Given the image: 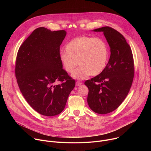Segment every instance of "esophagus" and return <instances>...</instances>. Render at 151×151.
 Segmentation results:
<instances>
[{
    "instance_id": "1",
    "label": "esophagus",
    "mask_w": 151,
    "mask_h": 151,
    "mask_svg": "<svg viewBox=\"0 0 151 151\" xmlns=\"http://www.w3.org/2000/svg\"><path fill=\"white\" fill-rule=\"evenodd\" d=\"M82 85V83L81 82H79V81H77V82H76V86H80V85Z\"/></svg>"
}]
</instances>
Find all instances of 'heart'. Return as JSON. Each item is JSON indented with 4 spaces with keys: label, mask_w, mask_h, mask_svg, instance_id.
Segmentation results:
<instances>
[{
    "label": "heart",
    "mask_w": 151,
    "mask_h": 151,
    "mask_svg": "<svg viewBox=\"0 0 151 151\" xmlns=\"http://www.w3.org/2000/svg\"><path fill=\"white\" fill-rule=\"evenodd\" d=\"M65 50L66 52H61L60 55V62L65 71L71 73L78 64L81 66L72 75L76 79H83L89 75H98L108 63V45L99 37L87 36L75 37L66 45Z\"/></svg>",
    "instance_id": "1"
}]
</instances>
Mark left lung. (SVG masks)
Returning a JSON list of instances; mask_svg holds the SVG:
<instances>
[{"label": "left lung", "mask_w": 151, "mask_h": 151, "mask_svg": "<svg viewBox=\"0 0 151 151\" xmlns=\"http://www.w3.org/2000/svg\"><path fill=\"white\" fill-rule=\"evenodd\" d=\"M103 32L111 48V56L103 71L85 82L88 88L87 102L99 114L113 112L130 91L134 75L133 53L125 37L114 29L106 26L93 30Z\"/></svg>", "instance_id": "8db88e82"}]
</instances>
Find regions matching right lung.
<instances>
[{"label":"right lung","mask_w":151,"mask_h":151,"mask_svg":"<svg viewBox=\"0 0 151 151\" xmlns=\"http://www.w3.org/2000/svg\"><path fill=\"white\" fill-rule=\"evenodd\" d=\"M66 35L63 30L39 27L17 55L15 73L19 90L32 108L44 116L60 114L75 86L60 60V47ZM57 81L60 83L56 84Z\"/></svg>","instance_id":"1"}]
</instances>
